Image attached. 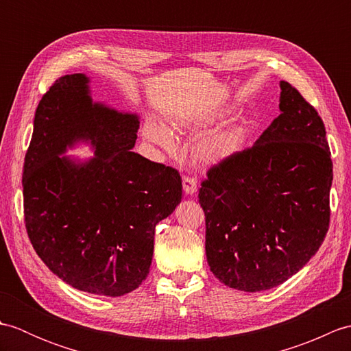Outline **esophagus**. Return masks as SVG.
<instances>
[{
    "label": "esophagus",
    "mask_w": 351,
    "mask_h": 351,
    "mask_svg": "<svg viewBox=\"0 0 351 351\" xmlns=\"http://www.w3.org/2000/svg\"><path fill=\"white\" fill-rule=\"evenodd\" d=\"M182 187L187 195H195V193L197 191V181L191 176H185L182 180Z\"/></svg>",
    "instance_id": "1"
}]
</instances>
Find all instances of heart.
Masks as SVG:
<instances>
[{
  "mask_svg": "<svg viewBox=\"0 0 351 351\" xmlns=\"http://www.w3.org/2000/svg\"><path fill=\"white\" fill-rule=\"evenodd\" d=\"M229 114L230 108H221L213 111L211 114L206 116H181L173 119L170 122V126L173 130H195L197 126L223 121ZM143 134L146 140L156 146L167 149V151L175 147L173 134L160 122L147 121L143 128ZM244 138L245 131L240 125H230L228 128L213 130L210 132H205L204 136L197 138L195 145V156L200 162L208 164V166L220 164L240 151L244 143Z\"/></svg>",
  "mask_w": 351,
  "mask_h": 351,
  "instance_id": "1",
  "label": "heart"
}]
</instances>
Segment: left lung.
<instances>
[{
	"mask_svg": "<svg viewBox=\"0 0 351 351\" xmlns=\"http://www.w3.org/2000/svg\"><path fill=\"white\" fill-rule=\"evenodd\" d=\"M279 110L255 145L208 170L199 190L208 265L247 293L288 280L329 229L333 164L324 123L287 81Z\"/></svg>",
	"mask_w": 351,
	"mask_h": 351,
	"instance_id": "8db88e82",
	"label": "left lung"
}]
</instances>
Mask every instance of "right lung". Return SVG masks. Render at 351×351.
Here are the masks:
<instances>
[{"label":"right lung","mask_w":351,"mask_h":351,"mask_svg":"<svg viewBox=\"0 0 351 351\" xmlns=\"http://www.w3.org/2000/svg\"><path fill=\"white\" fill-rule=\"evenodd\" d=\"M90 78L57 80L34 114L22 173L28 238L68 285L119 297L141 285L154 255L156 223L182 197L178 170L132 152L138 116L90 95ZM90 143L93 157H60Z\"/></svg>","instance_id":"right-lung-1"}]
</instances>
